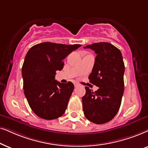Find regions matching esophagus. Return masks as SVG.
<instances>
[{
  "mask_svg": "<svg viewBox=\"0 0 148 148\" xmlns=\"http://www.w3.org/2000/svg\"><path fill=\"white\" fill-rule=\"evenodd\" d=\"M79 86V84H78V83H76V82L74 83V86H75V87H77V86Z\"/></svg>",
  "mask_w": 148,
  "mask_h": 148,
  "instance_id": "esophagus-1",
  "label": "esophagus"
}]
</instances>
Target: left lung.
I'll return each mask as SVG.
<instances>
[{
	"mask_svg": "<svg viewBox=\"0 0 148 148\" xmlns=\"http://www.w3.org/2000/svg\"><path fill=\"white\" fill-rule=\"evenodd\" d=\"M84 48L97 54L88 79L99 87L95 92L85 87L86 93L82 98L84 114L92 123L104 124L114 119L121 104L125 87L123 56L109 42L93 43Z\"/></svg>",
	"mask_w": 148,
	"mask_h": 148,
	"instance_id": "obj_1",
	"label": "left lung"
}]
</instances>
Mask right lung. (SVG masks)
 I'll list each match as a JSON object with an SVG mask.
<instances>
[{
  "instance_id": "obj_1",
  "label": "right lung",
  "mask_w": 148,
  "mask_h": 148,
  "mask_svg": "<svg viewBox=\"0 0 148 148\" xmlns=\"http://www.w3.org/2000/svg\"><path fill=\"white\" fill-rule=\"evenodd\" d=\"M80 46L46 42L27 53L21 70L23 90L29 107L38 117L53 120L65 113L74 86L71 82L57 81L55 76L64 68L63 60Z\"/></svg>"
}]
</instances>
